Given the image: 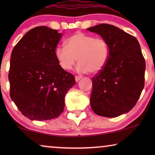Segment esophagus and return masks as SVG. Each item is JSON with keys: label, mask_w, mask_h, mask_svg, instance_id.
Segmentation results:
<instances>
[{"label": "esophagus", "mask_w": 155, "mask_h": 155, "mask_svg": "<svg viewBox=\"0 0 155 155\" xmlns=\"http://www.w3.org/2000/svg\"><path fill=\"white\" fill-rule=\"evenodd\" d=\"M75 78V81L78 82L80 79H81L82 77H81V76H79V75H76Z\"/></svg>", "instance_id": "esophagus-1"}]
</instances>
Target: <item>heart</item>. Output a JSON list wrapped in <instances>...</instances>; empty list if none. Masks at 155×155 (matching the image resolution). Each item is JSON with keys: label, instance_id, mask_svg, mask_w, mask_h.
<instances>
[{"label": "heart", "instance_id": "b5f03b06", "mask_svg": "<svg viewBox=\"0 0 155 155\" xmlns=\"http://www.w3.org/2000/svg\"><path fill=\"white\" fill-rule=\"evenodd\" d=\"M55 55L65 71L73 68L77 58L80 73H96L104 68L109 57V44L102 38L77 32L65 41V46H57Z\"/></svg>", "mask_w": 155, "mask_h": 155}]
</instances>
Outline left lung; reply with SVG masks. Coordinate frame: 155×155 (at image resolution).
Returning a JSON list of instances; mask_svg holds the SVG:
<instances>
[{
  "instance_id": "left-lung-1",
  "label": "left lung",
  "mask_w": 155,
  "mask_h": 155,
  "mask_svg": "<svg viewBox=\"0 0 155 155\" xmlns=\"http://www.w3.org/2000/svg\"><path fill=\"white\" fill-rule=\"evenodd\" d=\"M87 30L100 35L109 47L107 64L92 78L91 108L97 115L109 118L130 111L145 86V61L138 41L109 24Z\"/></svg>"
}]
</instances>
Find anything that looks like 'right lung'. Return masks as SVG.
<instances>
[{"label":"right lung","mask_w":155,"mask_h":155,"mask_svg":"<svg viewBox=\"0 0 155 155\" xmlns=\"http://www.w3.org/2000/svg\"><path fill=\"white\" fill-rule=\"evenodd\" d=\"M61 37L56 29L35 27L12 51L10 95L22 115L31 120L58 117L64 109L65 94L75 84L74 75L60 66L55 55Z\"/></svg>","instance_id":"1"}]
</instances>
